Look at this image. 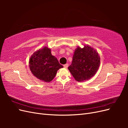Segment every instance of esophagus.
I'll use <instances>...</instances> for the list:
<instances>
[{
    "mask_svg": "<svg viewBox=\"0 0 128 128\" xmlns=\"http://www.w3.org/2000/svg\"><path fill=\"white\" fill-rule=\"evenodd\" d=\"M64 68H67L68 67V64H64Z\"/></svg>",
    "mask_w": 128,
    "mask_h": 128,
    "instance_id": "esophagus-1",
    "label": "esophagus"
}]
</instances>
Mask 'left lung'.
<instances>
[{"mask_svg":"<svg viewBox=\"0 0 128 128\" xmlns=\"http://www.w3.org/2000/svg\"><path fill=\"white\" fill-rule=\"evenodd\" d=\"M100 58L98 52L88 45L83 48L78 46L75 50L68 70L78 82L90 79L98 71Z\"/></svg>","mask_w":128,"mask_h":128,"instance_id":"8db88e82","label":"left lung"}]
</instances>
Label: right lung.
<instances>
[{
	"label": "right lung",
	"instance_id": "1",
	"mask_svg": "<svg viewBox=\"0 0 128 128\" xmlns=\"http://www.w3.org/2000/svg\"><path fill=\"white\" fill-rule=\"evenodd\" d=\"M29 68L34 76L45 82H50L54 78L57 71L64 67L52 55L47 46L40 48L30 56Z\"/></svg>",
	"mask_w": 128,
	"mask_h": 128
}]
</instances>
